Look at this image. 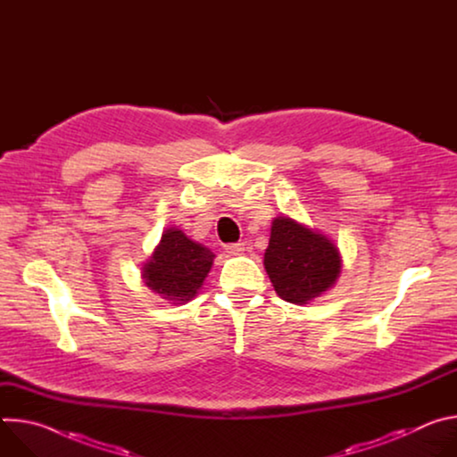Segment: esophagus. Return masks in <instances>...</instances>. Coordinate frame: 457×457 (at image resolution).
Instances as JSON below:
<instances>
[{
    "instance_id": "esophagus-1",
    "label": "esophagus",
    "mask_w": 457,
    "mask_h": 457,
    "mask_svg": "<svg viewBox=\"0 0 457 457\" xmlns=\"http://www.w3.org/2000/svg\"><path fill=\"white\" fill-rule=\"evenodd\" d=\"M224 249L229 253V254H242L245 251V244L244 242H237V244H226Z\"/></svg>"
}]
</instances>
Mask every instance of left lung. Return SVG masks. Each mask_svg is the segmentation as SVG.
I'll list each match as a JSON object with an SVG mask.
<instances>
[{
    "mask_svg": "<svg viewBox=\"0 0 457 457\" xmlns=\"http://www.w3.org/2000/svg\"><path fill=\"white\" fill-rule=\"evenodd\" d=\"M264 266L282 300L307 303L337 282L340 254L328 237L278 217L271 226Z\"/></svg>",
    "mask_w": 457,
    "mask_h": 457,
    "instance_id": "8db88e82",
    "label": "left lung"
}]
</instances>
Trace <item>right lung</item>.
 I'll return each instance as SVG.
<instances>
[{"mask_svg": "<svg viewBox=\"0 0 457 457\" xmlns=\"http://www.w3.org/2000/svg\"><path fill=\"white\" fill-rule=\"evenodd\" d=\"M215 254L189 240L180 229H166L143 270L146 286L168 300L187 302L208 277Z\"/></svg>", "mask_w": 457, "mask_h": 457, "instance_id": "add662e5", "label": "right lung"}]
</instances>
